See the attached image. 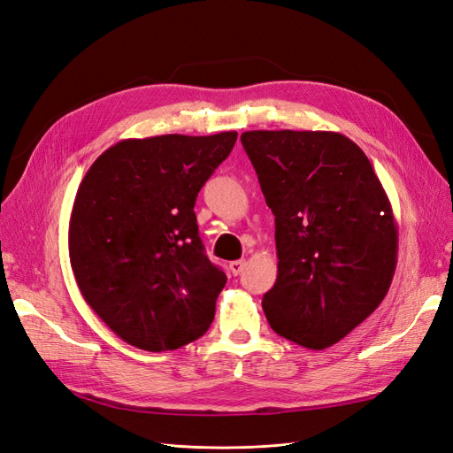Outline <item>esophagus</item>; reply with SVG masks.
Segmentation results:
<instances>
[{"label":"esophagus","mask_w":453,"mask_h":453,"mask_svg":"<svg viewBox=\"0 0 453 453\" xmlns=\"http://www.w3.org/2000/svg\"><path fill=\"white\" fill-rule=\"evenodd\" d=\"M228 268H230L232 275H240L243 272V268H245V260H234V262H230Z\"/></svg>","instance_id":"1"}]
</instances>
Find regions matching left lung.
<instances>
[{
    "label": "left lung",
    "instance_id": "obj_1",
    "mask_svg": "<svg viewBox=\"0 0 453 453\" xmlns=\"http://www.w3.org/2000/svg\"><path fill=\"white\" fill-rule=\"evenodd\" d=\"M275 215L277 279L262 307L272 330L322 350L375 311L392 285L397 226L367 155L332 131H247Z\"/></svg>",
    "mask_w": 453,
    "mask_h": 453
}]
</instances>
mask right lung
Listing matches in <instances>:
<instances>
[{
  "instance_id": "obj_1",
  "label": "right lung",
  "mask_w": 453,
  "mask_h": 453,
  "mask_svg": "<svg viewBox=\"0 0 453 453\" xmlns=\"http://www.w3.org/2000/svg\"><path fill=\"white\" fill-rule=\"evenodd\" d=\"M238 133L127 138L89 166L69 223L86 303L129 345L174 350L208 332L226 283L198 236L195 202Z\"/></svg>"
}]
</instances>
